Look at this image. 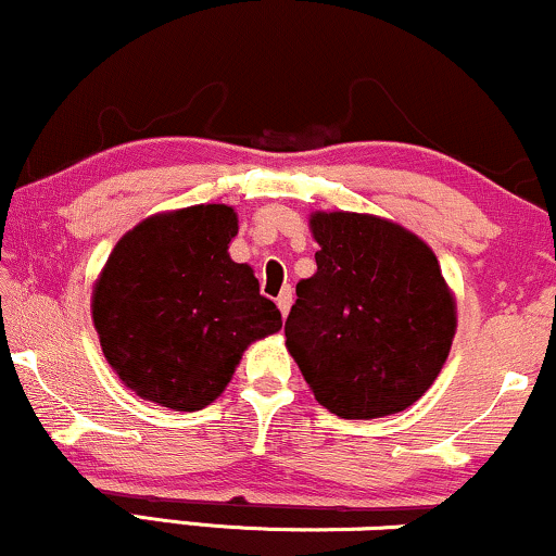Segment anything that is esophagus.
<instances>
[{"mask_svg":"<svg viewBox=\"0 0 556 556\" xmlns=\"http://www.w3.org/2000/svg\"><path fill=\"white\" fill-rule=\"evenodd\" d=\"M276 304H278V309H280V314H289V309H291V304H293V291H291V286H286L283 291H280V296L276 299Z\"/></svg>","mask_w":556,"mask_h":556,"instance_id":"obj_1","label":"esophagus"}]
</instances>
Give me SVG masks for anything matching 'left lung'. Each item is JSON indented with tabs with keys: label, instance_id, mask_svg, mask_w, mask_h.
<instances>
[{
	"label": "left lung",
	"instance_id": "1",
	"mask_svg": "<svg viewBox=\"0 0 556 556\" xmlns=\"http://www.w3.org/2000/svg\"><path fill=\"white\" fill-rule=\"evenodd\" d=\"M317 273L296 286L286 345L345 420L407 409L448 358L456 304L428 244L366 214H314Z\"/></svg>",
	"mask_w": 556,
	"mask_h": 556
}]
</instances>
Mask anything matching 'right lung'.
<instances>
[{"instance_id": "add662e5", "label": "right lung", "mask_w": 556, "mask_h": 556, "mask_svg": "<svg viewBox=\"0 0 556 556\" xmlns=\"http://www.w3.org/2000/svg\"><path fill=\"white\" fill-rule=\"evenodd\" d=\"M235 208L190 205L141 222L94 286L92 319L113 371L177 413L211 404L244 348L283 327L250 265L229 257Z\"/></svg>"}]
</instances>
